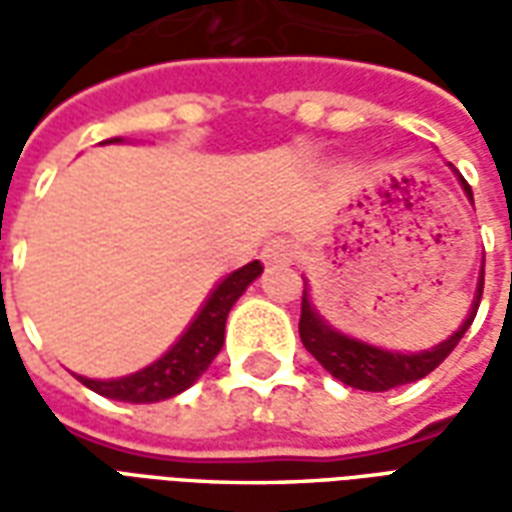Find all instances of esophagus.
Segmentation results:
<instances>
[{"label":"esophagus","instance_id":"obj_1","mask_svg":"<svg viewBox=\"0 0 512 512\" xmlns=\"http://www.w3.org/2000/svg\"><path fill=\"white\" fill-rule=\"evenodd\" d=\"M260 257H263L266 266H274V263H293V260L299 257V246L293 244L290 238H274V241H268V244L263 246Z\"/></svg>","mask_w":512,"mask_h":512}]
</instances>
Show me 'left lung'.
Listing matches in <instances>:
<instances>
[{"label": "left lung", "mask_w": 512, "mask_h": 512, "mask_svg": "<svg viewBox=\"0 0 512 512\" xmlns=\"http://www.w3.org/2000/svg\"><path fill=\"white\" fill-rule=\"evenodd\" d=\"M461 178V175H458ZM461 186L466 191L469 202L472 200V186L461 178ZM483 299V271L477 279V293H474L472 310L466 315V321L458 326V332H452L444 343L433 345L428 351H417V354H400V351H384L376 345L362 343L351 334L337 332L334 326L323 321L318 310L312 307L310 290L304 282V296H301V321H299V334L304 348L310 351L318 362L323 365L326 373H332L337 381L354 386V389H365V392H386V389H395V386L411 384L419 381L428 373H433L436 367L452 354V348L461 343V337L466 329L472 326L477 307Z\"/></svg>", "instance_id": "obj_1"}]
</instances>
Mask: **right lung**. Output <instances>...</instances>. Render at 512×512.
<instances>
[{"label": "right lung", "instance_id": "1", "mask_svg": "<svg viewBox=\"0 0 512 512\" xmlns=\"http://www.w3.org/2000/svg\"><path fill=\"white\" fill-rule=\"evenodd\" d=\"M109 142H123V139L115 136ZM260 274H263L260 260H252L233 274H227L211 290V296L205 299L197 318L189 323V329L180 334L178 343L172 345L161 359H156L153 365L142 367L131 376L109 378V381L84 376L76 378L98 395L109 397V400H123V403H158V400L180 395L211 367L216 354L222 351L227 315L233 310L235 301L241 299V293Z\"/></svg>", "mask_w": 512, "mask_h": 512}]
</instances>
